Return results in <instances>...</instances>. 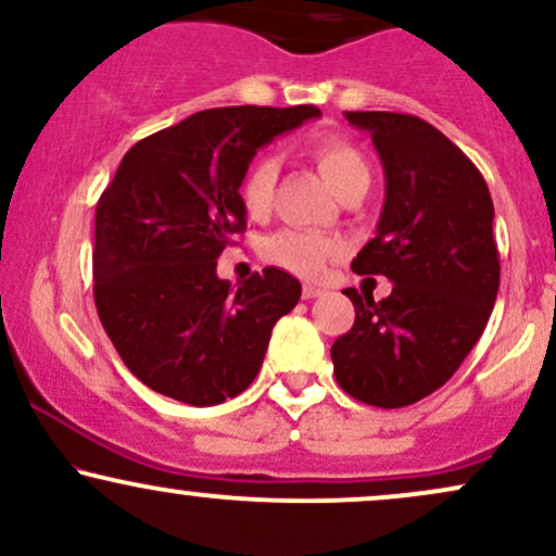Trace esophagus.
Here are the masks:
<instances>
[{"label":"esophagus","mask_w":556,"mask_h":556,"mask_svg":"<svg viewBox=\"0 0 556 556\" xmlns=\"http://www.w3.org/2000/svg\"><path fill=\"white\" fill-rule=\"evenodd\" d=\"M318 295H324V287H318V285H303V298H305V300H314V298H318Z\"/></svg>","instance_id":"34e87169"}]
</instances>
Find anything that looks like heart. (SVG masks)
I'll return each instance as SVG.
<instances>
[{"label":"heart","instance_id":"1","mask_svg":"<svg viewBox=\"0 0 556 556\" xmlns=\"http://www.w3.org/2000/svg\"><path fill=\"white\" fill-rule=\"evenodd\" d=\"M311 159L337 198L348 195L358 185L371 182L366 156L344 138L318 140L311 149ZM274 188H277V164L271 159L253 162L240 182V203L245 214L253 219H264L271 212ZM264 253L271 264L282 266L298 277L314 279L327 269L329 258L337 253V242L318 238V235L298 232V229H282L266 240Z\"/></svg>","mask_w":556,"mask_h":556}]
</instances>
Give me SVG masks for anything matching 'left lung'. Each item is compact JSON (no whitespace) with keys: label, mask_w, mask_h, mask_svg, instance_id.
<instances>
[{"label":"left lung","mask_w":556,"mask_h":556,"mask_svg":"<svg viewBox=\"0 0 556 556\" xmlns=\"http://www.w3.org/2000/svg\"><path fill=\"white\" fill-rule=\"evenodd\" d=\"M344 117L371 136L387 180L376 238L350 266L394 287L379 303L344 290L355 324L331 361L350 397L405 407L446 384L486 329L500 292L494 203L476 164L420 117Z\"/></svg>","instance_id":"1"}]
</instances>
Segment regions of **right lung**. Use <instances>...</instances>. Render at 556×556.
Masks as SVG:
<instances>
[{
  "mask_svg": "<svg viewBox=\"0 0 556 556\" xmlns=\"http://www.w3.org/2000/svg\"><path fill=\"white\" fill-rule=\"evenodd\" d=\"M311 104L222 106L138 140L96 206L93 300L125 366L195 407L248 389L300 282L266 266L235 290L216 258L245 229L240 182L258 149Z\"/></svg>",
  "mask_w": 556,
  "mask_h": 556,
  "instance_id": "add662e5",
  "label": "right lung"
}]
</instances>
